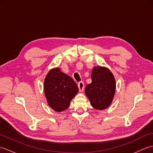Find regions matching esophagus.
Returning <instances> with one entry per match:
<instances>
[{
  "label": "esophagus",
  "mask_w": 153,
  "mask_h": 153,
  "mask_svg": "<svg viewBox=\"0 0 153 153\" xmlns=\"http://www.w3.org/2000/svg\"><path fill=\"white\" fill-rule=\"evenodd\" d=\"M77 86H78L79 91L80 92H82L84 90V83L83 82H80L77 84Z\"/></svg>",
  "instance_id": "34e87169"
}]
</instances>
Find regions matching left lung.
<instances>
[{
  "label": "left lung",
  "instance_id": "left-lung-1",
  "mask_svg": "<svg viewBox=\"0 0 153 153\" xmlns=\"http://www.w3.org/2000/svg\"><path fill=\"white\" fill-rule=\"evenodd\" d=\"M91 79L85 87V95L94 108L105 110L111 105L114 97V76L108 68L98 66L93 68Z\"/></svg>",
  "mask_w": 153,
  "mask_h": 153
}]
</instances>
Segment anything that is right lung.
I'll list each match as a JSON object with an SVG mask.
<instances>
[{
    "label": "right lung",
    "instance_id": "right-lung-1",
    "mask_svg": "<svg viewBox=\"0 0 153 153\" xmlns=\"http://www.w3.org/2000/svg\"><path fill=\"white\" fill-rule=\"evenodd\" d=\"M78 91L71 77L61 71L59 68L51 69L45 77V95L48 105L54 111L60 112L66 110Z\"/></svg>",
    "mask_w": 153,
    "mask_h": 153
}]
</instances>
